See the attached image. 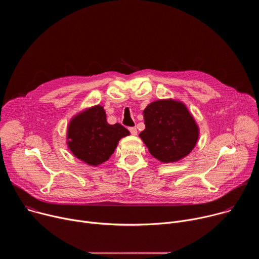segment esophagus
Returning <instances> with one entry per match:
<instances>
[{
    "mask_svg": "<svg viewBox=\"0 0 259 259\" xmlns=\"http://www.w3.org/2000/svg\"><path fill=\"white\" fill-rule=\"evenodd\" d=\"M129 131L131 132L132 135H137V129L135 127H130L129 128Z\"/></svg>",
    "mask_w": 259,
    "mask_h": 259,
    "instance_id": "34e87169",
    "label": "esophagus"
}]
</instances>
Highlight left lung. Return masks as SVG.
<instances>
[{"label":"left lung","instance_id":"left-lung-1","mask_svg":"<svg viewBox=\"0 0 259 259\" xmlns=\"http://www.w3.org/2000/svg\"><path fill=\"white\" fill-rule=\"evenodd\" d=\"M145 129L139 136L151 155L162 163L187 157L196 146L199 127L184 103L160 99L143 110Z\"/></svg>","mask_w":259,"mask_h":259}]
</instances>
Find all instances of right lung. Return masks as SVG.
I'll return each instance as SVG.
<instances>
[{
    "instance_id": "add662e5",
    "label": "right lung",
    "mask_w": 259,
    "mask_h": 259,
    "mask_svg": "<svg viewBox=\"0 0 259 259\" xmlns=\"http://www.w3.org/2000/svg\"><path fill=\"white\" fill-rule=\"evenodd\" d=\"M130 132L117 123L109 125L101 105H95L73 117L67 127V146L79 160L98 166L112 156L121 138Z\"/></svg>"
}]
</instances>
